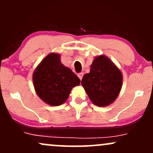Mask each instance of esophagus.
<instances>
[{"label": "esophagus", "mask_w": 153, "mask_h": 153, "mask_svg": "<svg viewBox=\"0 0 153 153\" xmlns=\"http://www.w3.org/2000/svg\"><path fill=\"white\" fill-rule=\"evenodd\" d=\"M78 78H80V80H82V76H83V73H78Z\"/></svg>", "instance_id": "1"}]
</instances>
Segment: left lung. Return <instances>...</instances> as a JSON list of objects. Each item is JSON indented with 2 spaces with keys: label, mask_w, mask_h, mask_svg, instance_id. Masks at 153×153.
<instances>
[{
  "label": "left lung",
  "mask_w": 153,
  "mask_h": 153,
  "mask_svg": "<svg viewBox=\"0 0 153 153\" xmlns=\"http://www.w3.org/2000/svg\"><path fill=\"white\" fill-rule=\"evenodd\" d=\"M122 73L104 54L96 56L90 73L83 75L81 85L89 99L97 106H109L118 97L122 87Z\"/></svg>",
  "instance_id": "obj_1"
}]
</instances>
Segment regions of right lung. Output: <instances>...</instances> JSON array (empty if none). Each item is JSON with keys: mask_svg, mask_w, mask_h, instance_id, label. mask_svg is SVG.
I'll return each mask as SVG.
<instances>
[{"mask_svg": "<svg viewBox=\"0 0 153 153\" xmlns=\"http://www.w3.org/2000/svg\"><path fill=\"white\" fill-rule=\"evenodd\" d=\"M32 80L37 96L52 106L65 102L73 88L80 82L69 68L62 64L60 54L54 52L47 55L35 68Z\"/></svg>", "mask_w": 153, "mask_h": 153, "instance_id": "right-lung-1", "label": "right lung"}]
</instances>
